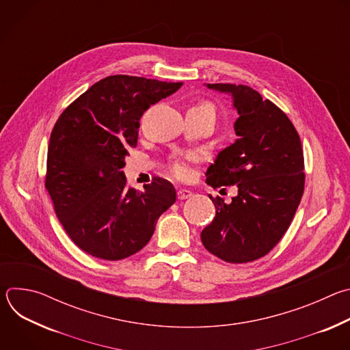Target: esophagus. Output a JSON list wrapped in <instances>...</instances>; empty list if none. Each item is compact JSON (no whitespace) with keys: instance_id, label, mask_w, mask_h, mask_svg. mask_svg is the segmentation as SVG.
Segmentation results:
<instances>
[{"instance_id":"34e87169","label":"esophagus","mask_w":350,"mask_h":350,"mask_svg":"<svg viewBox=\"0 0 350 350\" xmlns=\"http://www.w3.org/2000/svg\"><path fill=\"white\" fill-rule=\"evenodd\" d=\"M192 196V191L189 189H185V188H180L177 189V198L180 199V201H183V199H188Z\"/></svg>"}]
</instances>
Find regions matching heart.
I'll list each match as a JSON object with an SVG mask.
<instances>
[{
  "instance_id": "obj_1",
  "label": "heart",
  "mask_w": 350,
  "mask_h": 350,
  "mask_svg": "<svg viewBox=\"0 0 350 350\" xmlns=\"http://www.w3.org/2000/svg\"><path fill=\"white\" fill-rule=\"evenodd\" d=\"M173 170H174V173H176L177 176H180V177H184V176L188 174V167H187V165H185L184 162H180V161L173 165Z\"/></svg>"
}]
</instances>
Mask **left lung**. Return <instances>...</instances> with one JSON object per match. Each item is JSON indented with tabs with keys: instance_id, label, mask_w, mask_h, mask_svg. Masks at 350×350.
I'll return each mask as SVG.
<instances>
[{
	"instance_id": "obj_1",
	"label": "left lung",
	"mask_w": 350,
	"mask_h": 350,
	"mask_svg": "<svg viewBox=\"0 0 350 350\" xmlns=\"http://www.w3.org/2000/svg\"><path fill=\"white\" fill-rule=\"evenodd\" d=\"M206 87L230 95L238 112L237 139L208 167L206 183L213 188L235 184L238 193L231 204L209 195L216 216L201 239L224 262H254L278 243L302 199L301 138L288 116L256 90L228 83Z\"/></svg>"
}]
</instances>
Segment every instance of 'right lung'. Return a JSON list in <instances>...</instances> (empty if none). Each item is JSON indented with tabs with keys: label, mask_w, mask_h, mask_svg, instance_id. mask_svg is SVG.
<instances>
[{
	"label": "right lung",
	"mask_w": 350,
	"mask_h": 350,
	"mask_svg": "<svg viewBox=\"0 0 350 350\" xmlns=\"http://www.w3.org/2000/svg\"><path fill=\"white\" fill-rule=\"evenodd\" d=\"M183 83L116 75L99 80L57 120L48 145L45 188L70 239L91 256L126 259L151 239L176 202L167 180L137 191L122 169L137 145L144 112Z\"/></svg>",
	"instance_id": "right-lung-1"
}]
</instances>
